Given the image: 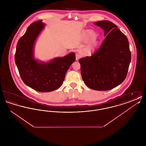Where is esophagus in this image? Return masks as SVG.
Segmentation results:
<instances>
[{
	"label": "esophagus",
	"mask_w": 146,
	"mask_h": 146,
	"mask_svg": "<svg viewBox=\"0 0 146 146\" xmlns=\"http://www.w3.org/2000/svg\"><path fill=\"white\" fill-rule=\"evenodd\" d=\"M82 57V56L80 54H79V53H76V60H78L80 57Z\"/></svg>",
	"instance_id": "34e87169"
}]
</instances>
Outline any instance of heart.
I'll use <instances>...</instances> for the list:
<instances>
[{"instance_id":"obj_1","label":"heart","mask_w":146,"mask_h":146,"mask_svg":"<svg viewBox=\"0 0 146 146\" xmlns=\"http://www.w3.org/2000/svg\"><path fill=\"white\" fill-rule=\"evenodd\" d=\"M89 38H90V35H88L87 36H86V39H89ZM95 44V41L94 39H92V40H91V42L90 45H89V48H90V49L93 48V47L94 46Z\"/></svg>"}]
</instances>
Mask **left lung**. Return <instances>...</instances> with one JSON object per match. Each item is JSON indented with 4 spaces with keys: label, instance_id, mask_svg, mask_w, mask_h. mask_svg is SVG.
<instances>
[{
    "label": "left lung",
    "instance_id": "left-lung-1",
    "mask_svg": "<svg viewBox=\"0 0 146 146\" xmlns=\"http://www.w3.org/2000/svg\"><path fill=\"white\" fill-rule=\"evenodd\" d=\"M104 31L105 39L91 56L79 60L81 75L91 89L109 90L125 80L131 61L128 40L118 27L110 21L94 23Z\"/></svg>",
    "mask_w": 146,
    "mask_h": 146
}]
</instances>
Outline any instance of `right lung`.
Instances as JSON below:
<instances>
[{"mask_svg": "<svg viewBox=\"0 0 146 146\" xmlns=\"http://www.w3.org/2000/svg\"><path fill=\"white\" fill-rule=\"evenodd\" d=\"M44 27L42 20L32 23L17 42L15 55L16 64L24 83L42 92L58 89L70 65L76 60L74 52L56 57L49 62H42L35 58V42Z\"/></svg>", "mask_w": 146, "mask_h": 146, "instance_id": "add662e5", "label": "right lung"}]
</instances>
